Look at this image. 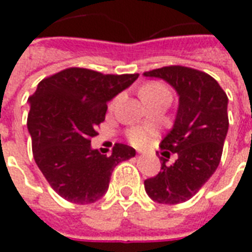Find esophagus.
I'll list each match as a JSON object with an SVG mask.
<instances>
[{
    "label": "esophagus",
    "instance_id": "1",
    "mask_svg": "<svg viewBox=\"0 0 252 252\" xmlns=\"http://www.w3.org/2000/svg\"><path fill=\"white\" fill-rule=\"evenodd\" d=\"M139 154H143V151H139Z\"/></svg>",
    "mask_w": 252,
    "mask_h": 252
}]
</instances>
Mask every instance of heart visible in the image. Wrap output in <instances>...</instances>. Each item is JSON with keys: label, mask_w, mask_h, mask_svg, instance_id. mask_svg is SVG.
<instances>
[{"label": "heart", "mask_w": 252, "mask_h": 252, "mask_svg": "<svg viewBox=\"0 0 252 252\" xmlns=\"http://www.w3.org/2000/svg\"><path fill=\"white\" fill-rule=\"evenodd\" d=\"M162 92H167L166 88L160 83H147L144 85L140 90V95H146V94H155V93H162ZM148 136H150V131L147 128H140V126H135V128H131L128 131V139L132 144L135 146H144L148 140Z\"/></svg>", "instance_id": "1"}]
</instances>
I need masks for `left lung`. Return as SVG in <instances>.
I'll list each match as a JSON object with an SVG mask.
<instances>
[{
    "instance_id": "obj_1",
    "label": "left lung",
    "mask_w": 252,
    "mask_h": 252,
    "mask_svg": "<svg viewBox=\"0 0 252 252\" xmlns=\"http://www.w3.org/2000/svg\"><path fill=\"white\" fill-rule=\"evenodd\" d=\"M144 77L159 78L178 94V109L171 131L160 148L177 154L167 166L160 158L158 175L144 181V189L159 204H180L190 200L216 171L228 132V97L216 79L194 68L167 66L146 71Z\"/></svg>"
}]
</instances>
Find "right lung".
<instances>
[{
    "label": "right lung",
    "mask_w": 252,
    "mask_h": 252,
    "mask_svg": "<svg viewBox=\"0 0 252 252\" xmlns=\"http://www.w3.org/2000/svg\"><path fill=\"white\" fill-rule=\"evenodd\" d=\"M139 74H101L70 67L44 78L31 95L27 126L33 158L58 194L74 204L98 201L117 164L133 158L135 148L116 143L106 157L92 148L108 102L129 88Z\"/></svg>",
    "instance_id": "right-lung-1"
}]
</instances>
